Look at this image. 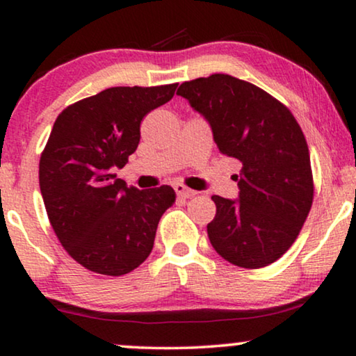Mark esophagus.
<instances>
[{"label": "esophagus", "instance_id": "1", "mask_svg": "<svg viewBox=\"0 0 356 356\" xmlns=\"http://www.w3.org/2000/svg\"><path fill=\"white\" fill-rule=\"evenodd\" d=\"M175 191H177V194H178V197H181V199H189V197H193L194 194H196V191H193V189H189V188H186L184 186V184H175Z\"/></svg>", "mask_w": 356, "mask_h": 356}]
</instances>
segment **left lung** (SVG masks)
<instances>
[{
  "mask_svg": "<svg viewBox=\"0 0 356 356\" xmlns=\"http://www.w3.org/2000/svg\"><path fill=\"white\" fill-rule=\"evenodd\" d=\"M178 95L204 116L220 154L241 162L236 199L217 206L207 235L223 259L259 269L279 259L298 236L313 204L309 150L285 105L228 74L183 82Z\"/></svg>",
  "mask_w": 356,
  "mask_h": 356,
  "instance_id": "8db88e82",
  "label": "left lung"
}]
</instances>
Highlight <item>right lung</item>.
<instances>
[{"label":"right lung","mask_w":356,"mask_h":356,"mask_svg":"<svg viewBox=\"0 0 356 356\" xmlns=\"http://www.w3.org/2000/svg\"><path fill=\"white\" fill-rule=\"evenodd\" d=\"M177 87H110L58 115L40 157V191L58 240L86 269L124 275L152 251L177 194L172 186L128 188L113 172L138 149L144 116Z\"/></svg>","instance_id":"obj_1"}]
</instances>
